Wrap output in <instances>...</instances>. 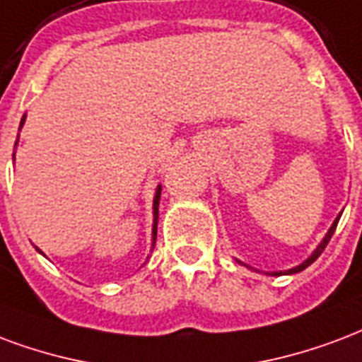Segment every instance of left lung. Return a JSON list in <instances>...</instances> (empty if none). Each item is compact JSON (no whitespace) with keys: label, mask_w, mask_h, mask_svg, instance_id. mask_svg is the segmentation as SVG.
Here are the masks:
<instances>
[{"label":"left lung","mask_w":362,"mask_h":362,"mask_svg":"<svg viewBox=\"0 0 362 362\" xmlns=\"http://www.w3.org/2000/svg\"><path fill=\"white\" fill-rule=\"evenodd\" d=\"M339 216H341V213H339V215L336 216V221L332 222L330 230H328V232H326V235H324V238H322V242L318 243L317 249H315V251H313V253H310V255L307 257V259H305L303 263H301V264H297V267H293V269L280 270V272H270V274H269V272H267V274H269V276H282V274H296V272H301V270L307 269V267H309V264L315 263V261H317L318 257H320V253H322V251H324V247H326V245H328V242H330V238H332V235H334V230H336V226H338ZM245 267H247V264H245ZM247 269H251V267H247Z\"/></svg>","instance_id":"8db88e82"}]
</instances>
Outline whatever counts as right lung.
Returning <instances> with one entry per match:
<instances>
[{
	"label": "right lung",
	"mask_w": 362,
	"mask_h": 362,
	"mask_svg": "<svg viewBox=\"0 0 362 362\" xmlns=\"http://www.w3.org/2000/svg\"><path fill=\"white\" fill-rule=\"evenodd\" d=\"M24 120H26V115L21 120V127H18V132H21V128L24 127ZM15 146H18V140L15 141ZM15 157V155H13ZM159 199H160V186H157L155 189V197H153V228H151V247H155V240H157V221H159ZM40 251V249H38ZM42 253V251H40Z\"/></svg>",
	"instance_id": "1"
}]
</instances>
